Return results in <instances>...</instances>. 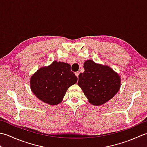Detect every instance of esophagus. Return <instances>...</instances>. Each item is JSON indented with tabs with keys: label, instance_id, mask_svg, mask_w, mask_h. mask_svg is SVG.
<instances>
[{
	"label": "esophagus",
	"instance_id": "34e87169",
	"mask_svg": "<svg viewBox=\"0 0 147 147\" xmlns=\"http://www.w3.org/2000/svg\"><path fill=\"white\" fill-rule=\"evenodd\" d=\"M75 75L77 76L78 78V77H79V72H76Z\"/></svg>",
	"mask_w": 147,
	"mask_h": 147
}]
</instances>
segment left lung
Listing matches in <instances>:
<instances>
[{"label": "left lung", "instance_id": "left-lung-1", "mask_svg": "<svg viewBox=\"0 0 147 147\" xmlns=\"http://www.w3.org/2000/svg\"><path fill=\"white\" fill-rule=\"evenodd\" d=\"M85 71L79 74V85L90 104L101 105L115 95L121 87V77L107 65L87 60Z\"/></svg>", "mask_w": 147, "mask_h": 147}]
</instances>
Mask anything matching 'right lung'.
<instances>
[{
  "label": "right lung",
  "mask_w": 147,
  "mask_h": 147,
  "mask_svg": "<svg viewBox=\"0 0 147 147\" xmlns=\"http://www.w3.org/2000/svg\"><path fill=\"white\" fill-rule=\"evenodd\" d=\"M77 80L78 78L71 71L70 64L54 61L34 73L30 85L32 92L39 100L55 105L62 102L67 89Z\"/></svg>",
  "instance_id": "obj_1"
}]
</instances>
